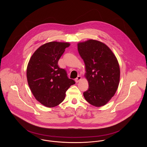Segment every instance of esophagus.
<instances>
[{
    "label": "esophagus",
    "mask_w": 147,
    "mask_h": 147,
    "mask_svg": "<svg viewBox=\"0 0 147 147\" xmlns=\"http://www.w3.org/2000/svg\"><path fill=\"white\" fill-rule=\"evenodd\" d=\"M81 79H82V77H81L80 76H78L77 77V78L75 79V82H76V83H78Z\"/></svg>",
    "instance_id": "1"
}]
</instances>
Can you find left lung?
<instances>
[{"mask_svg": "<svg viewBox=\"0 0 147 147\" xmlns=\"http://www.w3.org/2000/svg\"><path fill=\"white\" fill-rule=\"evenodd\" d=\"M79 53L84 61L89 88L83 93L90 104L100 107L115 94L119 82L120 69L111 50L102 42L89 40L78 44Z\"/></svg>", "mask_w": 147, "mask_h": 147, "instance_id": "left-lung-1", "label": "left lung"}]
</instances>
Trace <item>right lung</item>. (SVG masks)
I'll use <instances>...</instances> for the list:
<instances>
[{
	"mask_svg": "<svg viewBox=\"0 0 147 147\" xmlns=\"http://www.w3.org/2000/svg\"><path fill=\"white\" fill-rule=\"evenodd\" d=\"M69 45L67 42L46 43L34 53L28 64L26 76L30 89L36 99L46 107L60 104L66 91L75 84L58 65L65 49Z\"/></svg>",
	"mask_w": 147,
	"mask_h": 147,
	"instance_id": "add662e5",
	"label": "right lung"
}]
</instances>
